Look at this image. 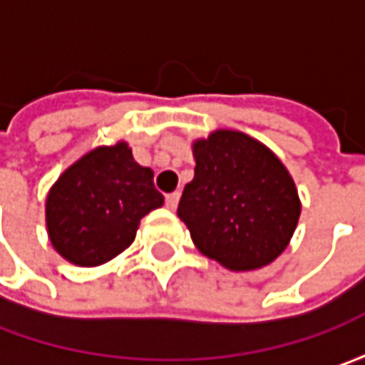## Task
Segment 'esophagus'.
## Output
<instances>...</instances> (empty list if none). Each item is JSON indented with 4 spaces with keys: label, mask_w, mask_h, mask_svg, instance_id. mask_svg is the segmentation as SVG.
Listing matches in <instances>:
<instances>
[{
    "label": "esophagus",
    "mask_w": 365,
    "mask_h": 365,
    "mask_svg": "<svg viewBox=\"0 0 365 365\" xmlns=\"http://www.w3.org/2000/svg\"><path fill=\"white\" fill-rule=\"evenodd\" d=\"M178 199H180V192H170V195H166V207L175 211L176 205H178Z\"/></svg>",
    "instance_id": "34e87169"
}]
</instances>
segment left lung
Returning a JSON list of instances; mask_svg holds the SVG:
<instances>
[{
	"label": "left lung",
	"mask_w": 365,
	"mask_h": 365,
	"mask_svg": "<svg viewBox=\"0 0 365 365\" xmlns=\"http://www.w3.org/2000/svg\"><path fill=\"white\" fill-rule=\"evenodd\" d=\"M192 154L195 178L176 213L199 252L230 270H254L278 258L301 215L284 164L258 140L232 130L195 142Z\"/></svg>",
	"instance_id": "1"
}]
</instances>
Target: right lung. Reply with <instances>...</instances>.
I'll return each mask as SVG.
<instances>
[{
    "instance_id": "add662e5",
    "label": "right lung",
    "mask_w": 365,
    "mask_h": 365,
    "mask_svg": "<svg viewBox=\"0 0 365 365\" xmlns=\"http://www.w3.org/2000/svg\"><path fill=\"white\" fill-rule=\"evenodd\" d=\"M162 203L154 173L133 160L125 142L97 148L64 170L50 190V242L77 266H99L132 244L140 219Z\"/></svg>"
}]
</instances>
